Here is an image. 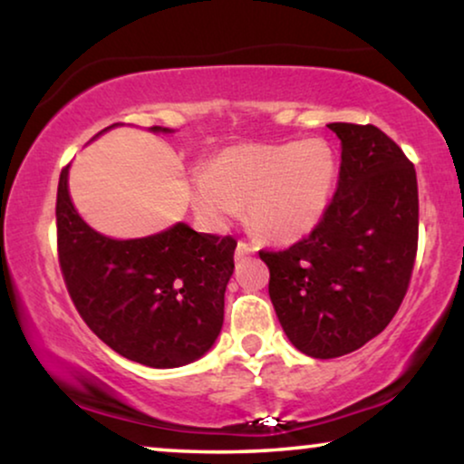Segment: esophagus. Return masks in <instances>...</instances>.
I'll return each mask as SVG.
<instances>
[{
    "label": "esophagus",
    "instance_id": "1",
    "mask_svg": "<svg viewBox=\"0 0 464 464\" xmlns=\"http://www.w3.org/2000/svg\"><path fill=\"white\" fill-rule=\"evenodd\" d=\"M253 253H256V246L249 245V243H245V240H240V243L237 245V259H243L246 256H253Z\"/></svg>",
    "mask_w": 464,
    "mask_h": 464
}]
</instances>
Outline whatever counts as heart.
Wrapping results in <instances>:
<instances>
[{"label":"heart","mask_w":464,"mask_h":464,"mask_svg":"<svg viewBox=\"0 0 464 464\" xmlns=\"http://www.w3.org/2000/svg\"><path fill=\"white\" fill-rule=\"evenodd\" d=\"M335 175V154L323 139L240 143L213 156L189 189L194 211L208 227L219 230L246 207L253 230L294 243L325 218Z\"/></svg>","instance_id":"obj_1"}]
</instances>
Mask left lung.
<instances>
[{"mask_svg":"<svg viewBox=\"0 0 464 464\" xmlns=\"http://www.w3.org/2000/svg\"><path fill=\"white\" fill-rule=\"evenodd\" d=\"M327 126L342 162L325 218L289 249L259 251L283 332L314 359L357 351L389 325L418 246L414 164L376 126Z\"/></svg>","mask_w":464,"mask_h":464,"instance_id":"obj_1","label":"left lung"}]
</instances>
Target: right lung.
Instances as JSON below:
<instances>
[{"instance_id":"obj_1","label":"right lung","mask_w":464,"mask_h":464,"mask_svg":"<svg viewBox=\"0 0 464 464\" xmlns=\"http://www.w3.org/2000/svg\"><path fill=\"white\" fill-rule=\"evenodd\" d=\"M150 130L173 132L162 126ZM56 240L69 295L111 351L170 370L200 359L215 344L234 272L232 237L196 232L183 221L143 238L105 237L75 211L67 164L56 192Z\"/></svg>"}]
</instances>
